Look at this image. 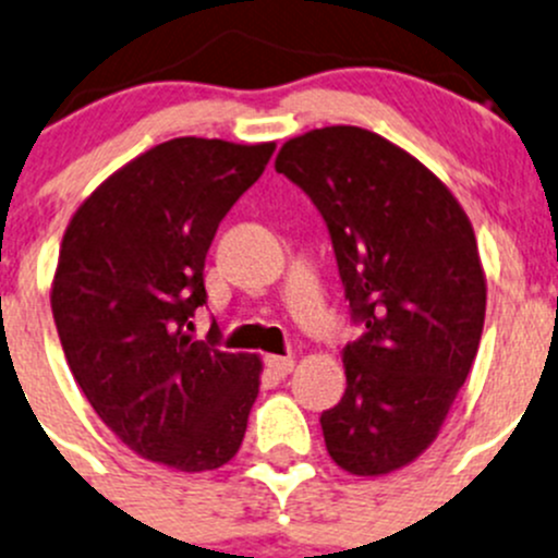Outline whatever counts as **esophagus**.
<instances>
[{
	"label": "esophagus",
	"mask_w": 558,
	"mask_h": 558,
	"mask_svg": "<svg viewBox=\"0 0 558 558\" xmlns=\"http://www.w3.org/2000/svg\"><path fill=\"white\" fill-rule=\"evenodd\" d=\"M264 362H267V367L272 369L278 378H286V375H291V369H294V359L291 356H267Z\"/></svg>",
	"instance_id": "obj_1"
}]
</instances>
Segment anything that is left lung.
<instances>
[{
  "instance_id": "1",
  "label": "left lung",
  "mask_w": 558,
  "mask_h": 558,
  "mask_svg": "<svg viewBox=\"0 0 558 558\" xmlns=\"http://www.w3.org/2000/svg\"><path fill=\"white\" fill-rule=\"evenodd\" d=\"M275 170L329 229L351 318L345 393L320 413L326 451L351 475H386L440 432L481 345L486 278L475 232L437 174L359 126L289 140Z\"/></svg>"
}]
</instances>
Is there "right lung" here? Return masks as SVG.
<instances>
[{
    "label": "right lung",
    "mask_w": 558,
    "mask_h": 558,
    "mask_svg": "<svg viewBox=\"0 0 558 558\" xmlns=\"http://www.w3.org/2000/svg\"><path fill=\"white\" fill-rule=\"evenodd\" d=\"M275 143L174 137L77 207L50 307L66 364L99 418L143 459L205 472L240 451L262 362L191 337L221 218L262 178ZM213 331V329H210Z\"/></svg>",
    "instance_id": "add662e5"
}]
</instances>
